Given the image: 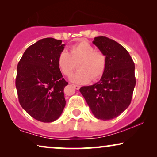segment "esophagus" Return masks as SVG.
Returning a JSON list of instances; mask_svg holds the SVG:
<instances>
[{"mask_svg": "<svg viewBox=\"0 0 157 157\" xmlns=\"http://www.w3.org/2000/svg\"><path fill=\"white\" fill-rule=\"evenodd\" d=\"M74 87L76 89H77V90H78V89L81 88V86H79V85H74Z\"/></svg>", "mask_w": 157, "mask_h": 157, "instance_id": "obj_1", "label": "esophagus"}]
</instances>
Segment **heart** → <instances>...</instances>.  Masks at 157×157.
Wrapping results in <instances>:
<instances>
[{"label": "heart", "instance_id": "obj_1", "mask_svg": "<svg viewBox=\"0 0 157 157\" xmlns=\"http://www.w3.org/2000/svg\"><path fill=\"white\" fill-rule=\"evenodd\" d=\"M76 63L79 69L71 76V81L85 83L91 78L96 80L104 74L106 58L102 52L95 51L89 42L82 40L71 46L70 53L63 51L58 58V66L65 76H69L74 71Z\"/></svg>", "mask_w": 157, "mask_h": 157}]
</instances>
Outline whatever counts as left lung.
<instances>
[{
    "instance_id": "8db88e82",
    "label": "left lung",
    "mask_w": 157,
    "mask_h": 157,
    "mask_svg": "<svg viewBox=\"0 0 157 157\" xmlns=\"http://www.w3.org/2000/svg\"><path fill=\"white\" fill-rule=\"evenodd\" d=\"M93 44L106 56V70L98 82L79 91L96 119L111 120L129 106L136 85L134 63L127 50L115 40L98 36Z\"/></svg>"
}]
</instances>
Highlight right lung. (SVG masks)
<instances>
[{
    "label": "right lung",
    "instance_id": "right-lung-1",
    "mask_svg": "<svg viewBox=\"0 0 157 157\" xmlns=\"http://www.w3.org/2000/svg\"><path fill=\"white\" fill-rule=\"evenodd\" d=\"M65 44L46 38L30 46L17 66L16 86L22 108L45 123L56 121L66 105L63 89L68 82L58 66Z\"/></svg>",
    "mask_w": 157,
    "mask_h": 157
}]
</instances>
